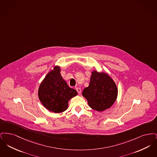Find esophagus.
Here are the masks:
<instances>
[{"mask_svg": "<svg viewBox=\"0 0 157 157\" xmlns=\"http://www.w3.org/2000/svg\"><path fill=\"white\" fill-rule=\"evenodd\" d=\"M76 91H77V92L78 93V94H81V89L80 88H78V87H76Z\"/></svg>", "mask_w": 157, "mask_h": 157, "instance_id": "1", "label": "esophagus"}]
</instances>
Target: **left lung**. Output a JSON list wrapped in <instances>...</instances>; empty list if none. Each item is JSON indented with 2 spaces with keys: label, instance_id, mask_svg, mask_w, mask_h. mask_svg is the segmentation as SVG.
Wrapping results in <instances>:
<instances>
[{
  "label": "left lung",
  "instance_id": "obj_1",
  "mask_svg": "<svg viewBox=\"0 0 157 157\" xmlns=\"http://www.w3.org/2000/svg\"><path fill=\"white\" fill-rule=\"evenodd\" d=\"M90 107L99 112L109 108L115 102L118 89L112 78L105 73L94 71L89 86L82 92Z\"/></svg>",
  "mask_w": 157,
  "mask_h": 157
}]
</instances>
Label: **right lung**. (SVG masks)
<instances>
[{
	"label": "right lung",
	"mask_w": 157,
	"mask_h": 157,
	"mask_svg": "<svg viewBox=\"0 0 157 157\" xmlns=\"http://www.w3.org/2000/svg\"><path fill=\"white\" fill-rule=\"evenodd\" d=\"M76 90L71 88L60 75V68L55 67L41 82L38 97L48 110L54 113H61L67 109L68 102L77 95Z\"/></svg>",
	"instance_id": "add662e5"
}]
</instances>
